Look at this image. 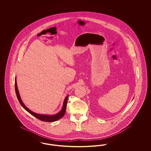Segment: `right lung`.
<instances>
[{
	"mask_svg": "<svg viewBox=\"0 0 151 151\" xmlns=\"http://www.w3.org/2000/svg\"><path fill=\"white\" fill-rule=\"evenodd\" d=\"M15 92H16V95L17 96V98L18 99L19 102H20V105L23 107V108L27 111L30 114H32L34 117H35L37 119H39L40 120L42 121H45V122H54L59 119H61L63 117L64 114H65L66 112V105H67V102H68V99L69 95H67L66 97L64 99V102H63V105L61 110H60L59 112L54 114H37L32 111L29 109L26 106L24 105L23 103V101L21 99V97L20 96L18 88V86H17V78H15Z\"/></svg>",
	"mask_w": 151,
	"mask_h": 151,
	"instance_id": "add662e5",
	"label": "right lung"
}]
</instances>
